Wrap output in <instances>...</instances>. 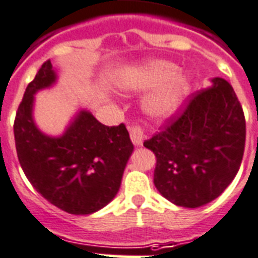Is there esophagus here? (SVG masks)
Wrapping results in <instances>:
<instances>
[{
	"mask_svg": "<svg viewBox=\"0 0 258 258\" xmlns=\"http://www.w3.org/2000/svg\"><path fill=\"white\" fill-rule=\"evenodd\" d=\"M131 138L132 141H133V144L136 145V146H142V144H144V132H142L141 127H132L131 129Z\"/></svg>",
	"mask_w": 258,
	"mask_h": 258,
	"instance_id": "esophagus-1",
	"label": "esophagus"
}]
</instances>
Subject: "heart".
I'll list each match as a JSON object with an SVG mask.
<instances>
[{
    "label": "heart",
    "instance_id": "1",
    "mask_svg": "<svg viewBox=\"0 0 258 258\" xmlns=\"http://www.w3.org/2000/svg\"><path fill=\"white\" fill-rule=\"evenodd\" d=\"M176 70L174 63L153 59L121 70L114 79V86L124 95L154 88L144 96L142 110L153 120H167L180 109L190 91L188 76L176 74Z\"/></svg>",
    "mask_w": 258,
    "mask_h": 258
}]
</instances>
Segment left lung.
Listing matches in <instances>:
<instances>
[{
    "label": "left lung",
    "mask_w": 258,
    "mask_h": 258,
    "mask_svg": "<svg viewBox=\"0 0 258 258\" xmlns=\"http://www.w3.org/2000/svg\"><path fill=\"white\" fill-rule=\"evenodd\" d=\"M179 116L144 142L157 157L154 184L186 208L215 201L233 180L245 146V118L227 80L212 78Z\"/></svg>",
    "instance_id": "obj_1"
}]
</instances>
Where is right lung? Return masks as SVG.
<instances>
[{
  "instance_id": "obj_1",
  "label": "right lung",
  "mask_w": 258,
  "mask_h": 258,
  "mask_svg": "<svg viewBox=\"0 0 258 258\" xmlns=\"http://www.w3.org/2000/svg\"><path fill=\"white\" fill-rule=\"evenodd\" d=\"M59 72L47 60L27 86L14 121L17 155L42 197L72 215H89L113 201L134 146L124 124L106 126L80 108L64 132L50 136L34 118L35 95L56 86Z\"/></svg>"
}]
</instances>
